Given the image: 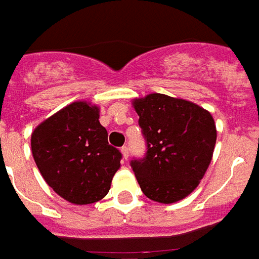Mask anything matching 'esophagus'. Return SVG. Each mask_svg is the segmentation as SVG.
<instances>
[{"label":"esophagus","mask_w":259,"mask_h":259,"mask_svg":"<svg viewBox=\"0 0 259 259\" xmlns=\"http://www.w3.org/2000/svg\"><path fill=\"white\" fill-rule=\"evenodd\" d=\"M128 153H130V152H128V148H126V146H122V148H121V155H122V159H124V160L128 159Z\"/></svg>","instance_id":"obj_1"}]
</instances>
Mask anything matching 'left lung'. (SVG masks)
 Listing matches in <instances>:
<instances>
[{
	"mask_svg": "<svg viewBox=\"0 0 259 259\" xmlns=\"http://www.w3.org/2000/svg\"><path fill=\"white\" fill-rule=\"evenodd\" d=\"M146 139V156L133 160L137 181L146 197L174 203L188 197L208 170L216 124L201 106L162 93L133 99Z\"/></svg>",
	"mask_w": 259,
	"mask_h": 259,
	"instance_id": "1",
	"label": "left lung"
}]
</instances>
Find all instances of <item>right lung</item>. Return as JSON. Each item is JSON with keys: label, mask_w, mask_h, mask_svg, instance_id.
I'll return each mask as SVG.
<instances>
[{"label": "right lung", "mask_w": 259, "mask_h": 259, "mask_svg": "<svg viewBox=\"0 0 259 259\" xmlns=\"http://www.w3.org/2000/svg\"><path fill=\"white\" fill-rule=\"evenodd\" d=\"M100 107L78 100L40 122L32 133V155L53 191L74 205L103 199L121 153L107 142Z\"/></svg>", "instance_id": "add662e5"}]
</instances>
